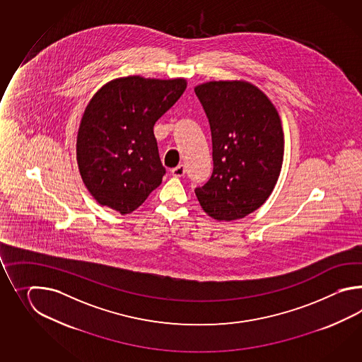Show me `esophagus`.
Instances as JSON below:
<instances>
[{
	"mask_svg": "<svg viewBox=\"0 0 362 362\" xmlns=\"http://www.w3.org/2000/svg\"><path fill=\"white\" fill-rule=\"evenodd\" d=\"M170 172H172V175H173L175 177H182V176H185V173H186V170H185V167L182 164L177 165L176 168H173Z\"/></svg>",
	"mask_w": 362,
	"mask_h": 362,
	"instance_id": "1",
	"label": "esophagus"
}]
</instances>
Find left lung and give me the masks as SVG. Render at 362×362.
I'll return each mask as SVG.
<instances>
[{
  "mask_svg": "<svg viewBox=\"0 0 362 362\" xmlns=\"http://www.w3.org/2000/svg\"><path fill=\"white\" fill-rule=\"evenodd\" d=\"M212 137L214 172L195 189L208 216L243 218L262 207L284 162V132L269 98L245 81H211L195 88Z\"/></svg>",
  "mask_w": 362,
  "mask_h": 362,
  "instance_id": "left-lung-1",
  "label": "left lung"
}]
</instances>
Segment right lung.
Masks as SVG:
<instances>
[{"label":"right lung","instance_id":"obj_1","mask_svg":"<svg viewBox=\"0 0 362 362\" xmlns=\"http://www.w3.org/2000/svg\"><path fill=\"white\" fill-rule=\"evenodd\" d=\"M184 78L122 77L100 88L77 134L80 175L95 200L131 214L165 175L154 125L182 95Z\"/></svg>","mask_w":362,"mask_h":362}]
</instances>
